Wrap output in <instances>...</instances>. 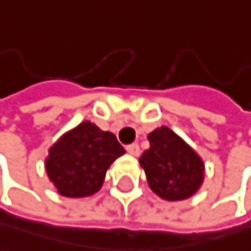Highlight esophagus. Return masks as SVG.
I'll list each match as a JSON object with an SVG mask.
<instances>
[{"label":"esophagus","instance_id":"1","mask_svg":"<svg viewBox=\"0 0 251 251\" xmlns=\"http://www.w3.org/2000/svg\"><path fill=\"white\" fill-rule=\"evenodd\" d=\"M126 151H128V153L129 155H132V156H138L140 155V146L137 143H134V144H129V146H126Z\"/></svg>","mask_w":251,"mask_h":251}]
</instances>
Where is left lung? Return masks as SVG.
<instances>
[{
  "label": "left lung",
  "mask_w": 251,
  "mask_h": 251,
  "mask_svg": "<svg viewBox=\"0 0 251 251\" xmlns=\"http://www.w3.org/2000/svg\"><path fill=\"white\" fill-rule=\"evenodd\" d=\"M151 148L138 158L151 190L167 201L194 196L205 180V162L190 144L169 126L153 129Z\"/></svg>",
  "instance_id": "left-lung-1"
}]
</instances>
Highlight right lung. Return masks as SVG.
<instances>
[{"label": "right lung", "mask_w": 251, "mask_h": 251, "mask_svg": "<svg viewBox=\"0 0 251 251\" xmlns=\"http://www.w3.org/2000/svg\"><path fill=\"white\" fill-rule=\"evenodd\" d=\"M123 153L125 149L113 132L85 120L50 148L45 170L58 194L89 197L102 188L107 170Z\"/></svg>", "instance_id": "add662e5"}]
</instances>
